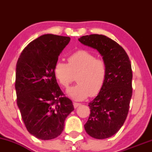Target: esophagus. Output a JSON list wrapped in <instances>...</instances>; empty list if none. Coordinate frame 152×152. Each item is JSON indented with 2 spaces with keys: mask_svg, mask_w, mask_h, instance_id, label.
Returning <instances> with one entry per match:
<instances>
[{
  "mask_svg": "<svg viewBox=\"0 0 152 152\" xmlns=\"http://www.w3.org/2000/svg\"><path fill=\"white\" fill-rule=\"evenodd\" d=\"M80 105H81V104H79V103H76V102L74 103V108H77L78 106H79Z\"/></svg>",
  "mask_w": 152,
  "mask_h": 152,
  "instance_id": "34e87169",
  "label": "esophagus"
}]
</instances>
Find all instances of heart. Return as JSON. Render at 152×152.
<instances>
[{
  "instance_id": "b5f03b06",
  "label": "heart",
  "mask_w": 152,
  "mask_h": 152,
  "mask_svg": "<svg viewBox=\"0 0 152 152\" xmlns=\"http://www.w3.org/2000/svg\"><path fill=\"white\" fill-rule=\"evenodd\" d=\"M68 64L57 61L53 74L61 86L66 88L76 75L77 84L68 88L67 95L75 101H82L88 96L97 95L102 91L107 76V66L91 52L78 50L68 57Z\"/></svg>"
}]
</instances>
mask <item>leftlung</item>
I'll list each match as a JSON object with an SVG mask.
<instances>
[{"label": "left lung", "instance_id": "8db88e82", "mask_svg": "<svg viewBox=\"0 0 152 152\" xmlns=\"http://www.w3.org/2000/svg\"><path fill=\"white\" fill-rule=\"evenodd\" d=\"M78 41L98 50L107 66L104 86L88 104L91 114L84 125L91 137L106 139L121 129L127 117L132 96V65L124 49L107 36L91 34Z\"/></svg>", "mask_w": 152, "mask_h": 152}]
</instances>
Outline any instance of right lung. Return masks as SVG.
Returning <instances> with one entry per match:
<instances>
[{"instance_id": "add662e5", "label": "right lung", "mask_w": 152, "mask_h": 152, "mask_svg": "<svg viewBox=\"0 0 152 152\" xmlns=\"http://www.w3.org/2000/svg\"><path fill=\"white\" fill-rule=\"evenodd\" d=\"M71 38L45 34L24 48L16 64L17 105L28 132L37 139L58 137L66 118L74 110L53 74L54 64Z\"/></svg>"}]
</instances>
